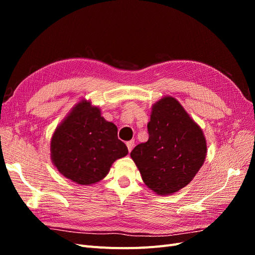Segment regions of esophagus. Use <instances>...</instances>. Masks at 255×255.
<instances>
[{"mask_svg": "<svg viewBox=\"0 0 255 255\" xmlns=\"http://www.w3.org/2000/svg\"><path fill=\"white\" fill-rule=\"evenodd\" d=\"M134 145H135L134 140H129V141H128V142H127V146H128V152H130V151L133 150Z\"/></svg>", "mask_w": 255, "mask_h": 255, "instance_id": "obj_1", "label": "esophagus"}]
</instances>
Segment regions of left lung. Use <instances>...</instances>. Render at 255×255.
<instances>
[{"label": "left lung", "mask_w": 255, "mask_h": 255, "mask_svg": "<svg viewBox=\"0 0 255 255\" xmlns=\"http://www.w3.org/2000/svg\"><path fill=\"white\" fill-rule=\"evenodd\" d=\"M148 132V141L137 144L130 157L151 190L160 196L174 194L204 163L203 130L175 98L166 96L152 106Z\"/></svg>", "instance_id": "left-lung-1"}]
</instances>
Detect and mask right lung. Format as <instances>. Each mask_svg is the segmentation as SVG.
<instances>
[{"instance_id":"obj_1","label":"right lung","mask_w":255,"mask_h":255,"mask_svg":"<svg viewBox=\"0 0 255 255\" xmlns=\"http://www.w3.org/2000/svg\"><path fill=\"white\" fill-rule=\"evenodd\" d=\"M128 150L118 139V128L99 107L83 99L61 121L51 139V159L59 173L80 185L103 180L115 160Z\"/></svg>"}]
</instances>
